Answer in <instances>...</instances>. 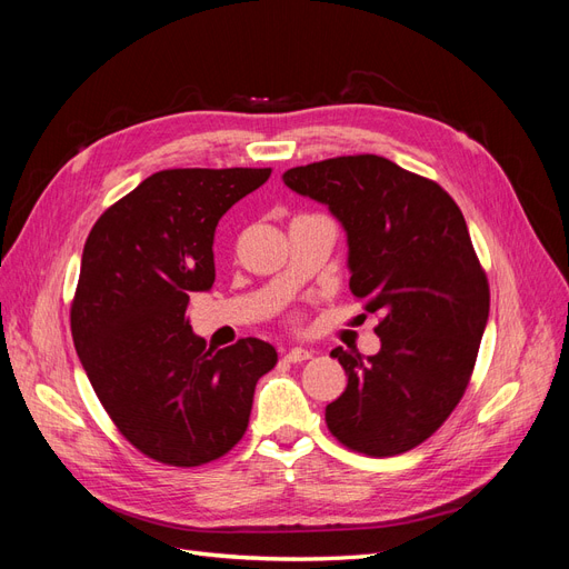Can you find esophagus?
Returning a JSON list of instances; mask_svg holds the SVG:
<instances>
[{
	"instance_id": "1",
	"label": "esophagus",
	"mask_w": 569,
	"mask_h": 569,
	"mask_svg": "<svg viewBox=\"0 0 569 569\" xmlns=\"http://www.w3.org/2000/svg\"><path fill=\"white\" fill-rule=\"evenodd\" d=\"M311 356H313L311 349L295 347V349H289V351L284 353V360H289V363H301V360H308Z\"/></svg>"
}]
</instances>
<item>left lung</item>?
<instances>
[{
	"label": "left lung",
	"instance_id": "1",
	"mask_svg": "<svg viewBox=\"0 0 569 569\" xmlns=\"http://www.w3.org/2000/svg\"><path fill=\"white\" fill-rule=\"evenodd\" d=\"M282 180L341 222L349 287L382 316L375 356L332 351L349 380L325 422L358 453L416 449L462 399L489 320V282L458 203L375 153L289 168Z\"/></svg>",
	"mask_w": 569,
	"mask_h": 569
}]
</instances>
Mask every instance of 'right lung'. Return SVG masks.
I'll use <instances>...</instances> for the list:
<instances>
[{
	"label": "right lung",
	"instance_id": "1",
	"mask_svg": "<svg viewBox=\"0 0 569 569\" xmlns=\"http://www.w3.org/2000/svg\"><path fill=\"white\" fill-rule=\"evenodd\" d=\"M270 168H176L137 184L84 242L71 332L97 399L134 449L197 468L244 437L253 389L278 363L247 337L209 349L187 306L216 280L218 220Z\"/></svg>",
	"mask_w": 569,
	"mask_h": 569
}]
</instances>
